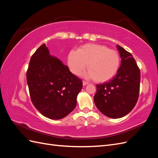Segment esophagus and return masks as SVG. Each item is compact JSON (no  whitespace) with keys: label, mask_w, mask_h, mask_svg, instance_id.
I'll list each match as a JSON object with an SVG mask.
<instances>
[{"label":"esophagus","mask_w":158,"mask_h":158,"mask_svg":"<svg viewBox=\"0 0 158 158\" xmlns=\"http://www.w3.org/2000/svg\"><path fill=\"white\" fill-rule=\"evenodd\" d=\"M82 84H83V85H84V86H85V85H88L89 83H88V82H85V81H83V82H82Z\"/></svg>","instance_id":"1"}]
</instances>
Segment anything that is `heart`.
Segmentation results:
<instances>
[{"mask_svg":"<svg viewBox=\"0 0 158 158\" xmlns=\"http://www.w3.org/2000/svg\"><path fill=\"white\" fill-rule=\"evenodd\" d=\"M67 63L73 74H79L87 64L89 70L83 74L85 78L106 82L117 74L121 61L117 51L103 45L88 44L80 47L76 51H70Z\"/></svg>","mask_w":158,"mask_h":158,"instance_id":"obj_1","label":"heart"}]
</instances>
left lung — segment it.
<instances>
[{"label": "left lung", "instance_id": "left-lung-1", "mask_svg": "<svg viewBox=\"0 0 158 158\" xmlns=\"http://www.w3.org/2000/svg\"><path fill=\"white\" fill-rule=\"evenodd\" d=\"M121 64L116 76L109 82L96 85L94 103L105 115L118 118L135 107L140 91V73L132 55L117 45Z\"/></svg>", "mask_w": 158, "mask_h": 158}]
</instances>
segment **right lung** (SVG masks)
I'll use <instances>...</instances> for the list:
<instances>
[{
  "label": "right lung",
  "mask_w": 158,
  "mask_h": 158,
  "mask_svg": "<svg viewBox=\"0 0 158 158\" xmlns=\"http://www.w3.org/2000/svg\"><path fill=\"white\" fill-rule=\"evenodd\" d=\"M31 102L43 115L59 120L73 111L82 82L50 55L45 44L32 55L27 72Z\"/></svg>",
  "instance_id": "add662e5"
}]
</instances>
